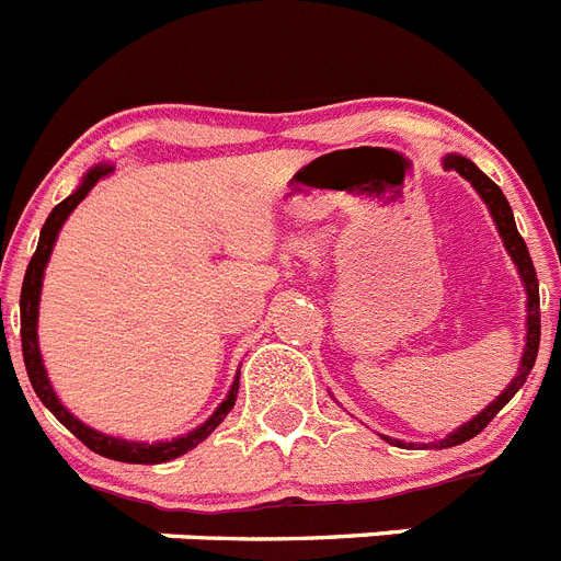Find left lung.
I'll list each match as a JSON object with an SVG mask.
<instances>
[{"mask_svg":"<svg viewBox=\"0 0 561 561\" xmlns=\"http://www.w3.org/2000/svg\"><path fill=\"white\" fill-rule=\"evenodd\" d=\"M440 162H444V171L460 173V176H463V180L478 191L480 199L485 202V207H489V213H492L494 225H497L500 238H503L505 252L512 255L514 266H517L519 272V280H523L525 286V295H528V300H525V311H528V317H525V348H523V356H519L517 374H514V379L508 381V388H505L503 393L489 404V408H483L474 419L460 424V427L455 430V433H449L447 438L435 440V447L447 449V447H458V444H463V440L483 433L485 424H489V421H492L494 415H497L500 410L514 399V393L523 388L528 374H531L534 362H537V351H539V280H537V270H534L531 255H528V247H525L523 236H519L517 225H514L512 205H508V199L503 196V191H500V187L494 185V182L489 180V176H485L472 160H466V157H460V153H447ZM385 440H388V444H396V447H404V440L388 438V435H385ZM410 447H413V444H410Z\"/></svg>","mask_w":561,"mask_h":561,"instance_id":"8db88e82","label":"left lung"}]
</instances>
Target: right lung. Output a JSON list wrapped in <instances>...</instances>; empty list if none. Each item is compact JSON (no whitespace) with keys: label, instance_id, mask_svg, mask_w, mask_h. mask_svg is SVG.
<instances>
[{"label":"right lung","instance_id":"1","mask_svg":"<svg viewBox=\"0 0 561 561\" xmlns=\"http://www.w3.org/2000/svg\"><path fill=\"white\" fill-rule=\"evenodd\" d=\"M106 173H112V165H106V162H101V165H95V168H89V171L83 173L81 185L69 193L61 205L53 207V213H49L47 221H44L42 236H38L36 255L30 257L27 272H24L22 300H19V311H22L24 368H27L30 385H33V390H36V396L42 399L44 408L56 415V419L61 421L64 427L76 435L78 440H83V444H87L92 453L103 455V458L123 460V463H165V460H173V458H180V455H185L187 449L199 447L202 440H205L207 435H210L213 430L219 427L221 421L227 419V413H230L232 404H236L238 376H236V381H232V388H230V393H227V399L221 401L219 408H216V413H213L205 424H199V427L191 430V433L180 435V438L153 440V444H148V440H126V438H117V435H106V433H101V430L89 427V424H83L81 419H76V415L69 413V410L61 404V399L56 396V388H53V381H49L47 368H44L42 351H38V300H42L44 270H47V264H49V255H53L56 238H58V232H61L64 221L69 219V213L76 210V207L87 199V193L92 191V187L98 185V180H101V176H106Z\"/></svg>","mask_w":561,"mask_h":561}]
</instances>
